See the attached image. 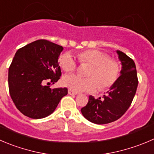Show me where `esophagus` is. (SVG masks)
I'll return each mask as SVG.
<instances>
[{"instance_id": "1", "label": "esophagus", "mask_w": 154, "mask_h": 154, "mask_svg": "<svg viewBox=\"0 0 154 154\" xmlns=\"http://www.w3.org/2000/svg\"><path fill=\"white\" fill-rule=\"evenodd\" d=\"M68 93H69V94H70V95H75V94H77V93H75V92L72 91H71V90H69L68 91Z\"/></svg>"}]
</instances>
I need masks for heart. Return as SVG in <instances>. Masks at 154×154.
Listing matches in <instances>:
<instances>
[{"label": "heart", "mask_w": 154, "mask_h": 154, "mask_svg": "<svg viewBox=\"0 0 154 154\" xmlns=\"http://www.w3.org/2000/svg\"><path fill=\"white\" fill-rule=\"evenodd\" d=\"M82 63L91 66L88 76L82 78L74 74L66 75L63 79V84L74 92H92L100 87L103 90L115 84L119 75L120 66L115 60L97 50H87L78 54ZM60 65L65 72H72L76 68L75 58L69 53H66L60 57Z\"/></svg>", "instance_id": "1"}]
</instances>
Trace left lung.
<instances>
[{"mask_svg":"<svg viewBox=\"0 0 154 154\" xmlns=\"http://www.w3.org/2000/svg\"><path fill=\"white\" fill-rule=\"evenodd\" d=\"M121 62L120 76L103 97L95 99L89 96L87 105L81 109L85 118L93 123L103 125L119 119L127 111L137 90L135 63L122 51H116Z\"/></svg>","mask_w":154,"mask_h":154,"instance_id":"left-lung-1","label":"left lung"}]
</instances>
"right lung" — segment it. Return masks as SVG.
I'll use <instances>...</instances> for the list:
<instances>
[{"label": "right lung", "instance_id": "obj_1", "mask_svg": "<svg viewBox=\"0 0 154 154\" xmlns=\"http://www.w3.org/2000/svg\"><path fill=\"white\" fill-rule=\"evenodd\" d=\"M62 46L47 40L33 42L16 53L8 72L10 94L17 109L32 119L48 116L56 109L66 88L51 89L61 75L59 57Z\"/></svg>", "mask_w": 154, "mask_h": 154}]
</instances>
